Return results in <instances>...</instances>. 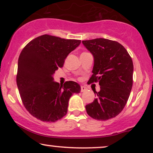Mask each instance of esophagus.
<instances>
[{
	"mask_svg": "<svg viewBox=\"0 0 153 153\" xmlns=\"http://www.w3.org/2000/svg\"><path fill=\"white\" fill-rule=\"evenodd\" d=\"M87 90V87H84V86H81V92H84V91H86Z\"/></svg>",
	"mask_w": 153,
	"mask_h": 153,
	"instance_id": "34e87169",
	"label": "esophagus"
}]
</instances>
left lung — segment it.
<instances>
[{
  "label": "left lung",
  "mask_w": 153,
  "mask_h": 153,
  "mask_svg": "<svg viewBox=\"0 0 153 153\" xmlns=\"http://www.w3.org/2000/svg\"><path fill=\"white\" fill-rule=\"evenodd\" d=\"M93 55V75L88 83L99 82L96 98L85 106L88 115L108 120L121 112L130 96L133 83V62L126 49L115 41L98 38L82 41Z\"/></svg>",
  "instance_id": "1"
}]
</instances>
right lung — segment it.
<instances>
[{
	"mask_svg": "<svg viewBox=\"0 0 153 153\" xmlns=\"http://www.w3.org/2000/svg\"><path fill=\"white\" fill-rule=\"evenodd\" d=\"M80 42L44 34L30 42L21 51L17 87L25 109L37 119L46 122L61 119L67 113L71 96L80 92V86L76 82L61 85L53 77Z\"/></svg>",
	"mask_w": 153,
	"mask_h": 153,
	"instance_id": "right-lung-1",
	"label": "right lung"
}]
</instances>
